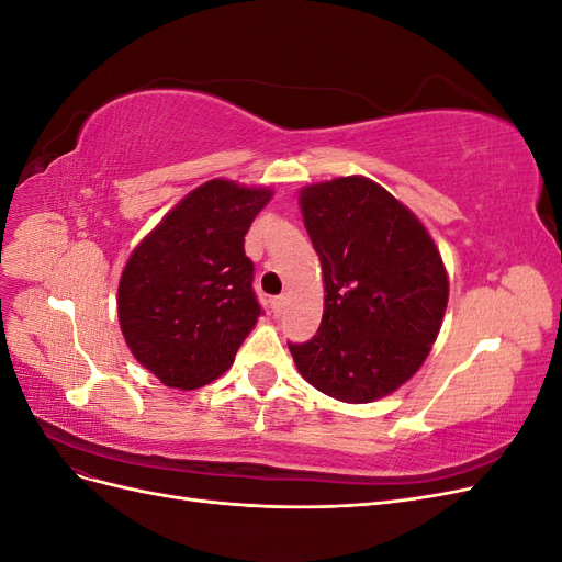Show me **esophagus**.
Listing matches in <instances>:
<instances>
[{
    "mask_svg": "<svg viewBox=\"0 0 562 562\" xmlns=\"http://www.w3.org/2000/svg\"><path fill=\"white\" fill-rule=\"evenodd\" d=\"M271 312H274V316H281L285 312V295L271 300Z\"/></svg>",
    "mask_w": 562,
    "mask_h": 562,
    "instance_id": "1",
    "label": "esophagus"
}]
</instances>
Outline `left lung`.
<instances>
[{
    "instance_id": "obj_1",
    "label": "left lung",
    "mask_w": 562,
    "mask_h": 562,
    "mask_svg": "<svg viewBox=\"0 0 562 562\" xmlns=\"http://www.w3.org/2000/svg\"><path fill=\"white\" fill-rule=\"evenodd\" d=\"M304 227L326 304L316 335L288 342L302 378L345 403H370L427 359L448 304L440 252L384 187L349 176L304 187Z\"/></svg>"
}]
</instances>
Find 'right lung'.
Wrapping results in <instances>:
<instances>
[{
  "label": "right lung",
  "mask_w": 562,
  "mask_h": 562,
  "mask_svg": "<svg viewBox=\"0 0 562 562\" xmlns=\"http://www.w3.org/2000/svg\"><path fill=\"white\" fill-rule=\"evenodd\" d=\"M269 199V190L211 180L133 250L119 323L135 359L166 386L196 389L223 375L262 316L244 236Z\"/></svg>",
  "instance_id": "1"
}]
</instances>
